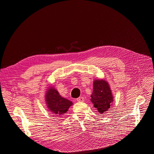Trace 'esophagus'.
<instances>
[{
	"instance_id": "obj_1",
	"label": "esophagus",
	"mask_w": 154,
	"mask_h": 154,
	"mask_svg": "<svg viewBox=\"0 0 154 154\" xmlns=\"http://www.w3.org/2000/svg\"><path fill=\"white\" fill-rule=\"evenodd\" d=\"M76 101H78V102H82V101H84V97H83V96L79 97L78 98H77V99H76Z\"/></svg>"
}]
</instances>
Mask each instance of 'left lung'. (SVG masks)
Listing matches in <instances>:
<instances>
[{"instance_id":"left-lung-1","label":"left lung","mask_w":154,"mask_h":154,"mask_svg":"<svg viewBox=\"0 0 154 154\" xmlns=\"http://www.w3.org/2000/svg\"><path fill=\"white\" fill-rule=\"evenodd\" d=\"M91 97V101L100 114L109 110L113 101V96L109 83L103 80H94Z\"/></svg>"}]
</instances>
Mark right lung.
Masks as SVG:
<instances>
[{
  "label": "right lung",
  "instance_id": "1",
  "mask_svg": "<svg viewBox=\"0 0 154 154\" xmlns=\"http://www.w3.org/2000/svg\"><path fill=\"white\" fill-rule=\"evenodd\" d=\"M45 100L48 109L56 116L66 113L69 107L72 105L71 101L63 98L57 90L52 87L47 91Z\"/></svg>",
  "mask_w": 154,
  "mask_h": 154
}]
</instances>
